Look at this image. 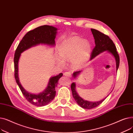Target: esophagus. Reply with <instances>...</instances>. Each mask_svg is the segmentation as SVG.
<instances>
[{"instance_id":"1","label":"esophagus","mask_w":133,"mask_h":133,"mask_svg":"<svg viewBox=\"0 0 133 133\" xmlns=\"http://www.w3.org/2000/svg\"><path fill=\"white\" fill-rule=\"evenodd\" d=\"M64 75L65 76H68V77H71V73L69 72H66L64 73Z\"/></svg>"}]
</instances>
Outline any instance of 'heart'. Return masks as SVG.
Segmentation results:
<instances>
[{"label": "heart", "mask_w": 133, "mask_h": 133, "mask_svg": "<svg viewBox=\"0 0 133 133\" xmlns=\"http://www.w3.org/2000/svg\"><path fill=\"white\" fill-rule=\"evenodd\" d=\"M92 50L90 42L76 36L65 39L59 47V53L61 60H58L61 66L65 61H71L72 66L75 68H81L87 62Z\"/></svg>", "instance_id": "b5f03b06"}]
</instances>
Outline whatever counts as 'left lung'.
I'll return each mask as SVG.
<instances>
[{"label":"left lung","instance_id":"8db88e82","mask_svg":"<svg viewBox=\"0 0 133 133\" xmlns=\"http://www.w3.org/2000/svg\"><path fill=\"white\" fill-rule=\"evenodd\" d=\"M91 31L95 40V45L92 51L91 55H90V60H92L95 57H96L97 55H98L99 54L103 52H107V53H109L112 55L113 57L115 58L117 72L120 64V58L117 52L116 51V46H115L113 41L109 38L108 36L104 34L103 33H101L99 31L93 29H91ZM82 72V70H79L78 71L74 72L73 73V76L74 79H76L78 76L80 75ZM71 89L73 98L74 99L76 103L82 108L88 109L98 106L109 95H108V96H107L105 98H104L103 99L99 101H90L88 100H85L80 96L78 92H76L75 82H73L72 83Z\"/></svg>","mask_w":133,"mask_h":133}]
</instances>
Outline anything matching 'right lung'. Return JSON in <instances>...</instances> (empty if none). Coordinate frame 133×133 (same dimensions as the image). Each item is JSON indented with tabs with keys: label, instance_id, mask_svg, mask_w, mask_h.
<instances>
[{
	"label": "right lung",
	"instance_id": "right-lung-1",
	"mask_svg": "<svg viewBox=\"0 0 133 133\" xmlns=\"http://www.w3.org/2000/svg\"><path fill=\"white\" fill-rule=\"evenodd\" d=\"M58 29L55 27L44 25L28 32L21 40L15 54V77L16 82L26 100L33 105L41 107L46 105L52 101L55 96V87L57 86L59 79L62 73L52 76L50 78L47 87L44 91L38 94L30 93L21 85L19 79L18 63L22 53L30 48L40 44L54 47L55 45V38L57 34Z\"/></svg>",
	"mask_w": 133,
	"mask_h": 133
}]
</instances>
